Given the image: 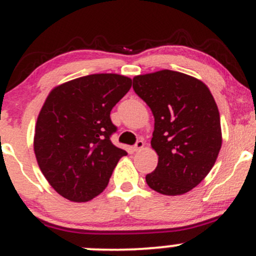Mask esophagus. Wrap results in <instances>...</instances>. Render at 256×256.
Instances as JSON below:
<instances>
[{"mask_svg": "<svg viewBox=\"0 0 256 256\" xmlns=\"http://www.w3.org/2000/svg\"><path fill=\"white\" fill-rule=\"evenodd\" d=\"M144 147V142L142 141V140H138V141L135 144V146H134V150H136L137 152V150H141Z\"/></svg>", "mask_w": 256, "mask_h": 256, "instance_id": "esophagus-1", "label": "esophagus"}]
</instances>
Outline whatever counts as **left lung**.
<instances>
[{
	"label": "left lung",
	"mask_w": 256,
	"mask_h": 256,
	"mask_svg": "<svg viewBox=\"0 0 256 256\" xmlns=\"http://www.w3.org/2000/svg\"><path fill=\"white\" fill-rule=\"evenodd\" d=\"M134 90L150 108V146L158 164L146 182L163 195H182L200 184L222 146L220 112L205 83L162 70L134 78Z\"/></svg>",
	"instance_id": "left-lung-1"
}]
</instances>
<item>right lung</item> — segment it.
I'll return each instance as SVG.
<instances>
[{"mask_svg":"<svg viewBox=\"0 0 256 256\" xmlns=\"http://www.w3.org/2000/svg\"><path fill=\"white\" fill-rule=\"evenodd\" d=\"M131 83L120 74H90L48 96L36 120L34 152L49 184L67 200L84 202L99 195L128 154L110 140L118 130L110 112Z\"/></svg>","mask_w":256,"mask_h":256,"instance_id":"add662e5","label":"right lung"}]
</instances>
